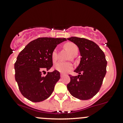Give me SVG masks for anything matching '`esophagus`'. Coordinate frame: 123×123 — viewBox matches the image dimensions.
<instances>
[{
    "label": "esophagus",
    "instance_id": "obj_1",
    "mask_svg": "<svg viewBox=\"0 0 123 123\" xmlns=\"http://www.w3.org/2000/svg\"><path fill=\"white\" fill-rule=\"evenodd\" d=\"M61 78H62L63 77H64V74H61Z\"/></svg>",
    "mask_w": 123,
    "mask_h": 123
}]
</instances>
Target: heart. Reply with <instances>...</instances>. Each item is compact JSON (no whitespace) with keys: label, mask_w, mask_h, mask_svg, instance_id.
<instances>
[{"label":"heart","mask_w":123,"mask_h":123,"mask_svg":"<svg viewBox=\"0 0 123 123\" xmlns=\"http://www.w3.org/2000/svg\"><path fill=\"white\" fill-rule=\"evenodd\" d=\"M64 46L69 52L70 54L71 55L72 58L77 55L79 48L75 44L71 42H68L65 44ZM52 59L54 62H55L58 59V52H57L56 49H55L52 52ZM73 64L71 63L63 62H59L56 64L54 66V68L56 70L63 74L68 73L73 69Z\"/></svg>","instance_id":"1"}]
</instances>
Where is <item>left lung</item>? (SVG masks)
Returning <instances> with one entry per match:
<instances>
[{
  "instance_id": "1",
  "label": "left lung",
  "mask_w": 123,
  "mask_h": 123,
  "mask_svg": "<svg viewBox=\"0 0 123 123\" xmlns=\"http://www.w3.org/2000/svg\"><path fill=\"white\" fill-rule=\"evenodd\" d=\"M67 39L77 46L81 56L80 64L74 70L79 75L69 74L71 80L67 89L74 98L88 100L97 94L102 85L106 73L105 55L93 41L77 37Z\"/></svg>"
}]
</instances>
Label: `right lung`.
Returning a JSON list of instances; mask_svg holds the SVG:
<instances>
[{
	"mask_svg": "<svg viewBox=\"0 0 123 123\" xmlns=\"http://www.w3.org/2000/svg\"><path fill=\"white\" fill-rule=\"evenodd\" d=\"M65 38L39 37L30 42L20 52L14 64L15 77L22 95L33 102L46 99L60 79L56 70L42 75L53 65L52 52Z\"/></svg>",
	"mask_w": 123,
	"mask_h": 123,
	"instance_id": "1",
	"label": "right lung"
}]
</instances>
